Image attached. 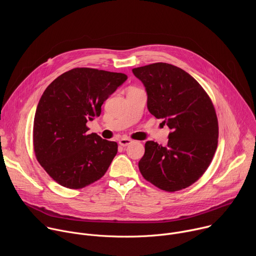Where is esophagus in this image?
I'll return each mask as SVG.
<instances>
[{
    "label": "esophagus",
    "mask_w": 256,
    "mask_h": 256,
    "mask_svg": "<svg viewBox=\"0 0 256 256\" xmlns=\"http://www.w3.org/2000/svg\"><path fill=\"white\" fill-rule=\"evenodd\" d=\"M132 142V140H130V138H122L118 140V144H120V146H122V147H126V146L130 144Z\"/></svg>",
    "instance_id": "esophagus-1"
}]
</instances>
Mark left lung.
<instances>
[{
    "instance_id": "obj_1",
    "label": "left lung",
    "mask_w": 256,
    "mask_h": 256,
    "mask_svg": "<svg viewBox=\"0 0 256 256\" xmlns=\"http://www.w3.org/2000/svg\"><path fill=\"white\" fill-rule=\"evenodd\" d=\"M132 72L146 87L149 112L171 130L165 147L154 140L146 142L138 169L162 190L186 188L206 171L218 147L214 104L194 77L173 64L155 62Z\"/></svg>"
}]
</instances>
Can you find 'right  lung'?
I'll use <instances>...</instances> for the list:
<instances>
[{"label":"right lung","instance_id":"1","mask_svg":"<svg viewBox=\"0 0 256 256\" xmlns=\"http://www.w3.org/2000/svg\"><path fill=\"white\" fill-rule=\"evenodd\" d=\"M128 79L122 72L72 68L44 90L34 116L33 149L46 173L62 186L80 190L100 179L118 153V142L88 134V120Z\"/></svg>","mask_w":256,"mask_h":256}]
</instances>
